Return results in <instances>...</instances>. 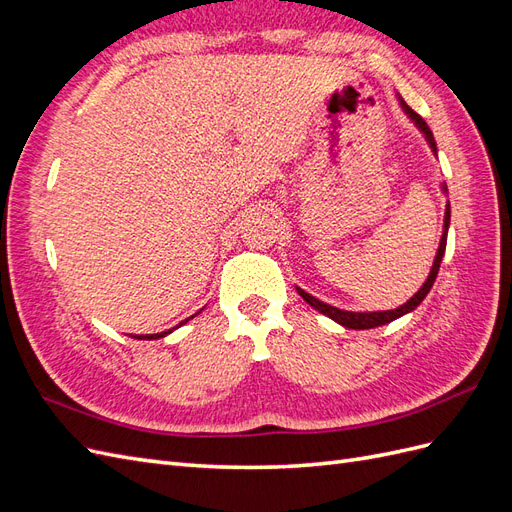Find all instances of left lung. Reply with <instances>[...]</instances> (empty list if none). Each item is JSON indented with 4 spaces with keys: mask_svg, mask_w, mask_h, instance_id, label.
I'll return each instance as SVG.
<instances>
[{
    "mask_svg": "<svg viewBox=\"0 0 512 512\" xmlns=\"http://www.w3.org/2000/svg\"><path fill=\"white\" fill-rule=\"evenodd\" d=\"M397 98H399L401 108H404V113L414 121V126H416L418 130H421V134L425 136V141H427V145L431 147V151L438 156L436 141H433V134H431L429 126L425 123V119H423L421 115H418V113H414L412 108L404 102V98H401V96H397ZM442 192L446 194V183H442ZM448 226H451V205L446 203V211H444V232H442V237H440L438 252H436V258H433V265H431V271H429V275H427V280H425V284H423L421 288H418V292L414 294L412 299H408L404 305H399L397 309H386V312H348V309H339V307H333V305H329V303H324V301L312 297V294L305 292V290L299 288V286H297V292L301 294L305 303H309L314 309H318L320 314L329 316L331 320H335L337 324H342V327H346V329L363 331V329H376V327H382V324H389V322H393V320H397V318H401V316H406V314L414 312V309H416L418 305H421L423 299L429 294L433 282H436V277H438L440 262H442V258H444Z\"/></svg>",
    "mask_w": 512,
    "mask_h": 512,
    "instance_id": "obj_1",
    "label": "left lung"
}]
</instances>
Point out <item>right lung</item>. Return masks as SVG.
I'll return each mask as SVG.
<instances>
[{
	"label": "right lung",
	"mask_w": 512,
	"mask_h": 512,
	"mask_svg": "<svg viewBox=\"0 0 512 512\" xmlns=\"http://www.w3.org/2000/svg\"><path fill=\"white\" fill-rule=\"evenodd\" d=\"M194 316H196V314H194ZM194 316H190V318H194ZM190 318H185L183 322H179L177 327H181V324H185V322H188ZM177 327H175V329H177ZM168 333H173V329H168V331H164V333H156V335H138V337L134 335V339H160V337H166Z\"/></svg>",
	"instance_id": "add662e5"
}]
</instances>
